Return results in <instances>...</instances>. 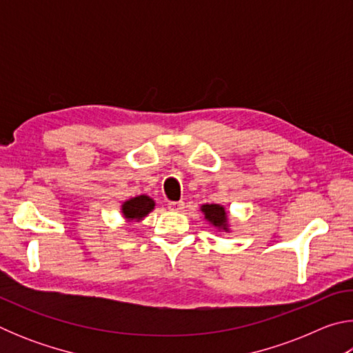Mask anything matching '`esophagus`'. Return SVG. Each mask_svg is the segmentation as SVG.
<instances>
[{
  "label": "esophagus",
  "instance_id": "obj_1",
  "mask_svg": "<svg viewBox=\"0 0 353 353\" xmlns=\"http://www.w3.org/2000/svg\"><path fill=\"white\" fill-rule=\"evenodd\" d=\"M185 207V202L183 201H170L168 202V208L172 212H181L182 208Z\"/></svg>",
  "mask_w": 353,
  "mask_h": 353
}]
</instances>
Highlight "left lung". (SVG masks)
<instances>
[{
    "mask_svg": "<svg viewBox=\"0 0 353 353\" xmlns=\"http://www.w3.org/2000/svg\"><path fill=\"white\" fill-rule=\"evenodd\" d=\"M201 212L204 213V218L208 221V224L216 227L218 230L229 232V216L223 205L219 204H204L201 207Z\"/></svg>",
    "mask_w": 353,
    "mask_h": 353,
    "instance_id": "left-lung-1",
    "label": "left lung"
}]
</instances>
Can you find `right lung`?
<instances>
[{
  "mask_svg": "<svg viewBox=\"0 0 353 353\" xmlns=\"http://www.w3.org/2000/svg\"><path fill=\"white\" fill-rule=\"evenodd\" d=\"M155 202L152 198H149L146 194H140L135 196V198H130L126 202H123L121 205V213L123 216L126 218V221H141L143 218H146L149 213L154 210Z\"/></svg>",
  "mask_w": 353,
  "mask_h": 353,
  "instance_id": "obj_1",
  "label": "right lung"
}]
</instances>
